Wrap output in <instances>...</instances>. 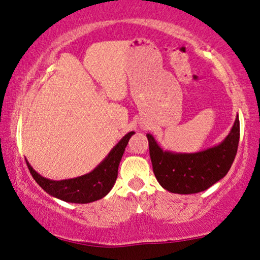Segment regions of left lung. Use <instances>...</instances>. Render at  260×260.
Masks as SVG:
<instances>
[{
  "instance_id": "1",
  "label": "left lung",
  "mask_w": 260,
  "mask_h": 260,
  "mask_svg": "<svg viewBox=\"0 0 260 260\" xmlns=\"http://www.w3.org/2000/svg\"><path fill=\"white\" fill-rule=\"evenodd\" d=\"M150 157L157 181L164 189L177 194H193L208 189L231 169L238 151L240 121L236 116L231 132L218 145L194 153L164 151L151 134Z\"/></svg>"
}]
</instances>
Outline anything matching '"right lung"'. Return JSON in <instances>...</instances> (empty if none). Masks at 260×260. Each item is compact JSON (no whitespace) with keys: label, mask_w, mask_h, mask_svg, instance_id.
<instances>
[{"label":"right lung","mask_w":260,"mask_h":260,"mask_svg":"<svg viewBox=\"0 0 260 260\" xmlns=\"http://www.w3.org/2000/svg\"><path fill=\"white\" fill-rule=\"evenodd\" d=\"M133 134L134 132L127 133L92 172L83 176L74 177V179L60 180V181L49 180L47 177L39 175L27 160L26 163L36 182L54 198L75 204L96 202L106 197L115 185L119 164L128 141Z\"/></svg>","instance_id":"1"}]
</instances>
